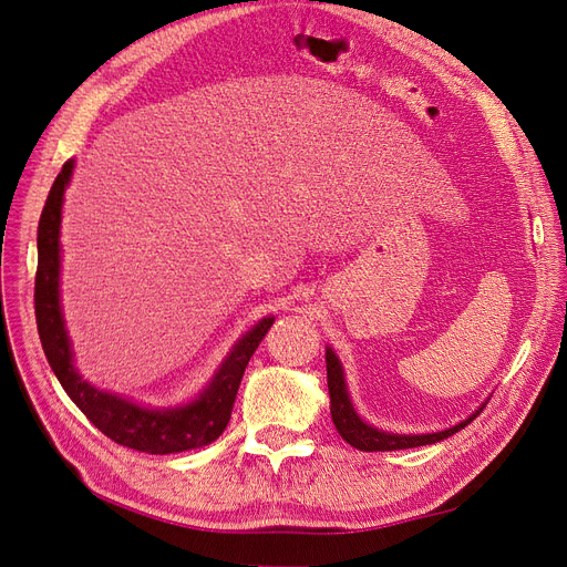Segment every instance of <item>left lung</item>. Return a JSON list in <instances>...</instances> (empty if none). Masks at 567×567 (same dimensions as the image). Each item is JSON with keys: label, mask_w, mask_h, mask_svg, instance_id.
<instances>
[{"label": "left lung", "mask_w": 567, "mask_h": 567, "mask_svg": "<svg viewBox=\"0 0 567 567\" xmlns=\"http://www.w3.org/2000/svg\"><path fill=\"white\" fill-rule=\"evenodd\" d=\"M326 377H329V395H331V415H333V425L340 432V436L353 445L355 451H365V453H383V451H404V449H419V445H430L436 441H443L453 436L455 432L464 430L475 415H478L487 400L475 409L466 421L441 430L432 434H393V432H383L372 425H368L359 413H355L349 391H347V381H344V370L338 359V353L326 347Z\"/></svg>", "instance_id": "left-lung-1"}]
</instances>
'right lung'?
I'll list each match as a JSON object with an SVG mask.
<instances>
[{"instance_id":"add662e5","label":"right lung","mask_w":567,"mask_h":567,"mask_svg":"<svg viewBox=\"0 0 567 567\" xmlns=\"http://www.w3.org/2000/svg\"><path fill=\"white\" fill-rule=\"evenodd\" d=\"M73 158L66 161L62 172L56 174L39 220V266L34 306L45 359L59 383H62L66 395L75 402V406L114 443L152 455L197 451L202 445L216 441L225 432L236 400V391L238 385H241L250 355L255 353L268 329L274 326L276 317L259 319L252 329L229 349L212 381H208L204 385V391L188 404L167 409L144 406L116 393L101 391L94 383L82 379L73 363L71 338L62 315V301H59V276H62L59 227H62L64 193L73 176Z\"/></svg>"}]
</instances>
